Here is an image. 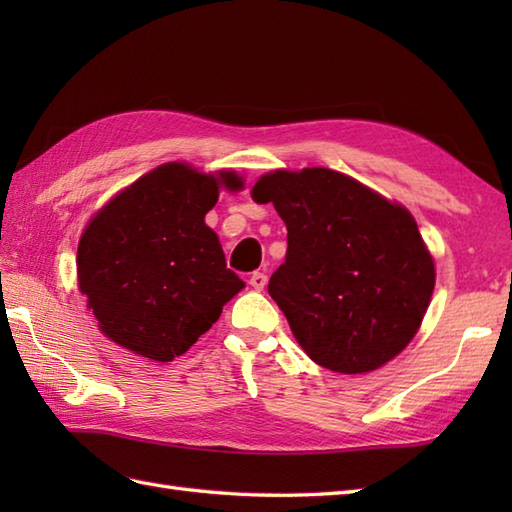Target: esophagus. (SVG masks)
Listing matches in <instances>:
<instances>
[{
	"mask_svg": "<svg viewBox=\"0 0 512 512\" xmlns=\"http://www.w3.org/2000/svg\"><path fill=\"white\" fill-rule=\"evenodd\" d=\"M248 284L253 286L255 290H264L266 284H268V277L264 273H253V275H250V279H248Z\"/></svg>",
	"mask_w": 512,
	"mask_h": 512,
	"instance_id": "obj_1",
	"label": "esophagus"
}]
</instances>
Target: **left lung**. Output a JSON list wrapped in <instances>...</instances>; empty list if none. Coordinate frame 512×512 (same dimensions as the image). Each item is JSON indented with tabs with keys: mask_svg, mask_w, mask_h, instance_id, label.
I'll use <instances>...</instances> for the list:
<instances>
[{
	"mask_svg": "<svg viewBox=\"0 0 512 512\" xmlns=\"http://www.w3.org/2000/svg\"><path fill=\"white\" fill-rule=\"evenodd\" d=\"M250 195L286 222V262L268 292L303 352L332 372L365 374L405 350L436 286L405 206L323 167L270 171Z\"/></svg>",
	"mask_w": 512,
	"mask_h": 512,
	"instance_id": "obj_1",
	"label": "left lung"
}]
</instances>
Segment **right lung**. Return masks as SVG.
<instances>
[{
	"label": "right lung",
	"instance_id": "1",
	"mask_svg": "<svg viewBox=\"0 0 512 512\" xmlns=\"http://www.w3.org/2000/svg\"><path fill=\"white\" fill-rule=\"evenodd\" d=\"M220 187L239 191L244 182L233 171L213 176L167 162L114 195L85 226L76 275L107 339L169 363L244 288L204 224Z\"/></svg>",
	"mask_w": 512,
	"mask_h": 512
}]
</instances>
